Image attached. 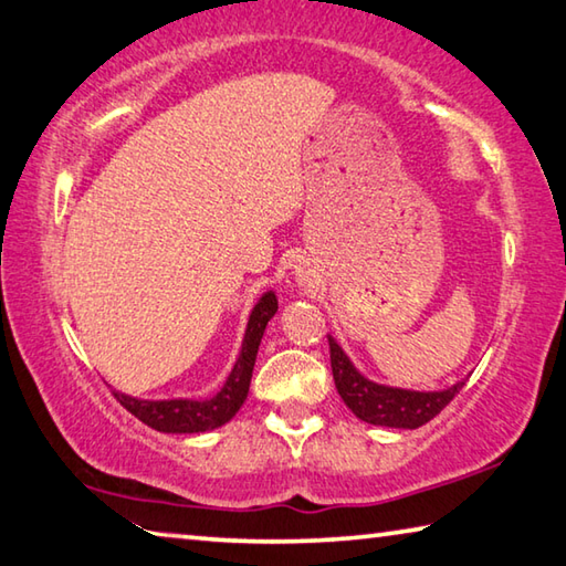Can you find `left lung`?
Masks as SVG:
<instances>
[{
	"instance_id": "left-lung-1",
	"label": "left lung",
	"mask_w": 566,
	"mask_h": 566,
	"mask_svg": "<svg viewBox=\"0 0 566 566\" xmlns=\"http://www.w3.org/2000/svg\"><path fill=\"white\" fill-rule=\"evenodd\" d=\"M328 343L335 388H338V395L355 418H360L363 422L395 430L422 428L424 422H430L434 415L448 408L454 395L464 388V380L444 390H408L375 382L355 368L350 355L340 348V343L333 335H328Z\"/></svg>"
}]
</instances>
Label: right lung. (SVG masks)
I'll use <instances>...</instances> for the list:
<instances>
[{"label":"right lung","instance_id":"1","mask_svg":"<svg viewBox=\"0 0 566 566\" xmlns=\"http://www.w3.org/2000/svg\"><path fill=\"white\" fill-rule=\"evenodd\" d=\"M277 311V298L273 291H265L261 298L248 313L245 333L241 350L233 363L231 373H228L221 390L211 398H168V400H144L132 398V395L114 390L116 400L142 420L148 428L166 434H193V432H211L221 428L228 420L235 418V412L241 410V405L248 398V388H251L253 378V365L258 348H261L263 333L268 321L273 318Z\"/></svg>","mask_w":566,"mask_h":566}]
</instances>
